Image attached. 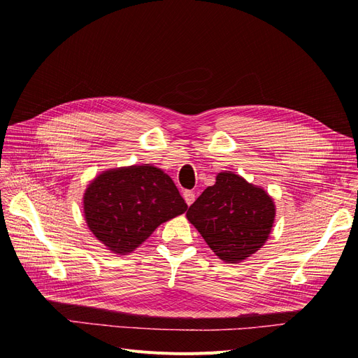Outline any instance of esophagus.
<instances>
[{
    "mask_svg": "<svg viewBox=\"0 0 358 358\" xmlns=\"http://www.w3.org/2000/svg\"><path fill=\"white\" fill-rule=\"evenodd\" d=\"M182 197H184L185 203L189 204V206H192V204L194 203V200H196V194H194V192H192V190H185V192L182 193Z\"/></svg>",
    "mask_w": 358,
    "mask_h": 358,
    "instance_id": "esophagus-1",
    "label": "esophagus"
}]
</instances>
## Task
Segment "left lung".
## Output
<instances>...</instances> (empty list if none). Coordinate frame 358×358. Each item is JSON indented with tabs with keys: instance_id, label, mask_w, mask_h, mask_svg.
<instances>
[{
	"instance_id": "1",
	"label": "left lung",
	"mask_w": 358,
	"mask_h": 358,
	"mask_svg": "<svg viewBox=\"0 0 358 358\" xmlns=\"http://www.w3.org/2000/svg\"><path fill=\"white\" fill-rule=\"evenodd\" d=\"M273 199L231 171L219 173L187 210V219L224 262H241L257 252L271 232Z\"/></svg>"
}]
</instances>
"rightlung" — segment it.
I'll use <instances>...</instances> for the list:
<instances>
[{"label": "right lung", "mask_w": 358, "mask_h": 358, "mask_svg": "<svg viewBox=\"0 0 358 358\" xmlns=\"http://www.w3.org/2000/svg\"><path fill=\"white\" fill-rule=\"evenodd\" d=\"M187 204L171 177L145 165L113 168L94 178L84 193L90 231L115 254H129L161 223L182 215Z\"/></svg>", "instance_id": "add662e5"}]
</instances>
